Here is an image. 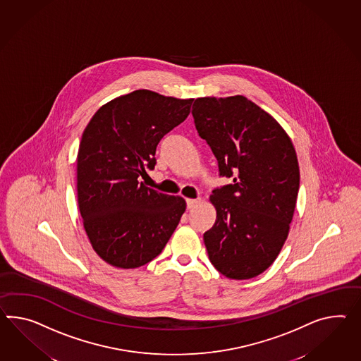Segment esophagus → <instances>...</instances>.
I'll list each match as a JSON object with an SVG mask.
<instances>
[{"mask_svg": "<svg viewBox=\"0 0 361 361\" xmlns=\"http://www.w3.org/2000/svg\"><path fill=\"white\" fill-rule=\"evenodd\" d=\"M202 199H187V208L192 209L195 207H197V204H200Z\"/></svg>", "mask_w": 361, "mask_h": 361, "instance_id": "esophagus-1", "label": "esophagus"}]
</instances>
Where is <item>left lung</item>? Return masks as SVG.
Returning <instances> with one entry per match:
<instances>
[{"label": "left lung", "instance_id": "obj_1", "mask_svg": "<svg viewBox=\"0 0 361 361\" xmlns=\"http://www.w3.org/2000/svg\"><path fill=\"white\" fill-rule=\"evenodd\" d=\"M192 115L220 176H234L209 196L216 221L204 233L208 257L226 278H255L287 240L300 187L296 150L276 119L243 95L197 98Z\"/></svg>", "mask_w": 361, "mask_h": 361}]
</instances>
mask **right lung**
I'll return each instance as SVG.
<instances>
[{
	"label": "right lung",
	"mask_w": 361,
	"mask_h": 361,
	"mask_svg": "<svg viewBox=\"0 0 361 361\" xmlns=\"http://www.w3.org/2000/svg\"><path fill=\"white\" fill-rule=\"evenodd\" d=\"M192 101L135 90L103 104L83 130L78 208L92 247L112 267L153 260L185 213L182 196L161 194L139 178L154 167L158 142L185 121Z\"/></svg>",
	"instance_id": "obj_1"
}]
</instances>
